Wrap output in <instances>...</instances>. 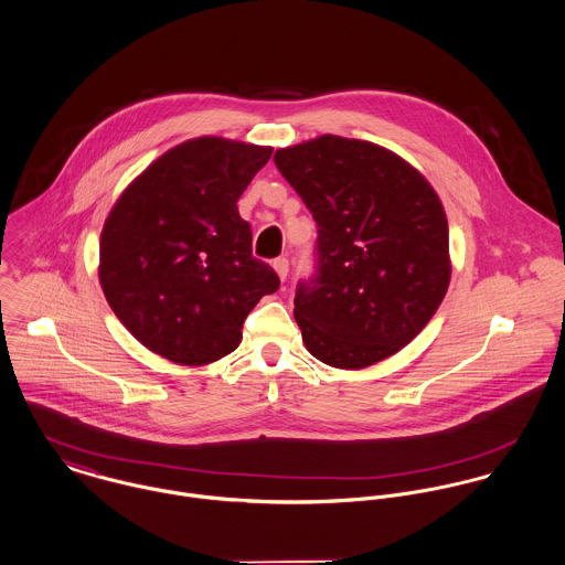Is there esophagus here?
Here are the masks:
<instances>
[{
	"mask_svg": "<svg viewBox=\"0 0 565 565\" xmlns=\"http://www.w3.org/2000/svg\"><path fill=\"white\" fill-rule=\"evenodd\" d=\"M273 268H275V273H277V277L284 281L286 277H288V270H290V264H288V257H277L275 262H273Z\"/></svg>",
	"mask_w": 565,
	"mask_h": 565,
	"instance_id": "obj_1",
	"label": "esophagus"
}]
</instances>
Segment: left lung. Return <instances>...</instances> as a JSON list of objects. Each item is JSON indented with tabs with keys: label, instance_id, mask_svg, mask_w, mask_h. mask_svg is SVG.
Segmentation results:
<instances>
[{
	"label": "left lung",
	"instance_id": "obj_1",
	"mask_svg": "<svg viewBox=\"0 0 565 565\" xmlns=\"http://www.w3.org/2000/svg\"><path fill=\"white\" fill-rule=\"evenodd\" d=\"M275 164L318 225V277L295 297L306 349L344 371L398 353L450 284L438 192L394 151L333 134L277 149Z\"/></svg>",
	"mask_w": 565,
	"mask_h": 565
}]
</instances>
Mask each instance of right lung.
Wrapping results in <instances>:
<instances>
[{"mask_svg":"<svg viewBox=\"0 0 565 565\" xmlns=\"http://www.w3.org/2000/svg\"><path fill=\"white\" fill-rule=\"evenodd\" d=\"M273 147L190 138L134 178L106 216L99 284L127 331L151 353L205 366L238 349L243 322L277 273L252 255L238 199Z\"/></svg>","mask_w":565,"mask_h":565,"instance_id":"obj_1","label":"right lung"}]
</instances>
